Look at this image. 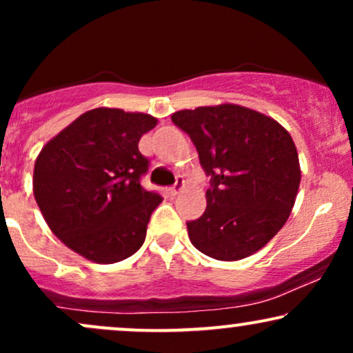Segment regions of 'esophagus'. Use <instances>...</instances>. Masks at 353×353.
<instances>
[{"label":"esophagus","instance_id":"34e87169","mask_svg":"<svg viewBox=\"0 0 353 353\" xmlns=\"http://www.w3.org/2000/svg\"><path fill=\"white\" fill-rule=\"evenodd\" d=\"M182 189H184V181H182V179H177L176 184H174L172 188L169 189V196L176 197L177 194H181V192H182Z\"/></svg>","mask_w":353,"mask_h":353}]
</instances>
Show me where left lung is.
Masks as SVG:
<instances>
[{
	"label": "left lung",
	"instance_id": "left-lung-1",
	"mask_svg": "<svg viewBox=\"0 0 353 353\" xmlns=\"http://www.w3.org/2000/svg\"><path fill=\"white\" fill-rule=\"evenodd\" d=\"M171 119L188 132L210 176L208 208L188 222L192 245L225 262L261 250L287 222L301 184L299 154L287 129L229 103L184 109Z\"/></svg>",
	"mask_w": 353,
	"mask_h": 353
}]
</instances>
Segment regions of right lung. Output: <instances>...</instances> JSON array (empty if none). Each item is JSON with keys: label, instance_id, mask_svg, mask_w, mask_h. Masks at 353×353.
Listing matches in <instances>:
<instances>
[{"label": "right lung", "instance_id": "obj_1", "mask_svg": "<svg viewBox=\"0 0 353 353\" xmlns=\"http://www.w3.org/2000/svg\"><path fill=\"white\" fill-rule=\"evenodd\" d=\"M156 124L151 114L96 108L36 157L33 192L44 221L88 261L114 264L144 244L148 222L163 197L141 185L149 161L137 144Z\"/></svg>", "mask_w": 353, "mask_h": 353}]
</instances>
